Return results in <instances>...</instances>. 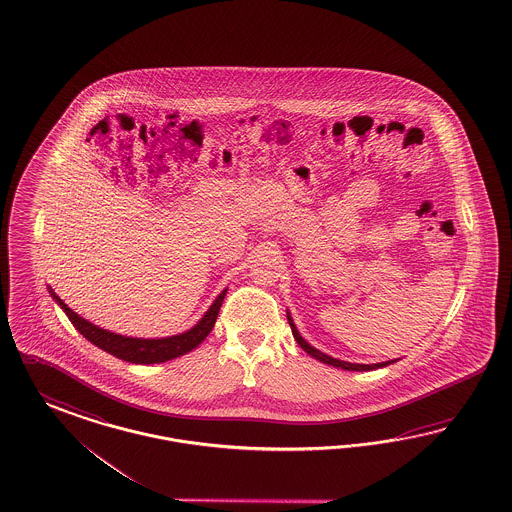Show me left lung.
Returning <instances> with one entry per match:
<instances>
[{
    "instance_id": "8db88e82",
    "label": "left lung",
    "mask_w": 512,
    "mask_h": 512,
    "mask_svg": "<svg viewBox=\"0 0 512 512\" xmlns=\"http://www.w3.org/2000/svg\"><path fill=\"white\" fill-rule=\"evenodd\" d=\"M288 316V324H290V328H292V333H294V339L297 341V345L303 348L309 356H313L316 358L318 362L328 363V365H333V367H341V369H347V371H373V369H379V367H386V365H390V363H394V360H390V362H382V363H373V365H365V363H350L343 362V360H337V358H331L328 354H324V352H320V350H316V348L311 347L301 335H299V331H297L296 324H294V320H292V316L290 313H286Z\"/></svg>"
}]
</instances>
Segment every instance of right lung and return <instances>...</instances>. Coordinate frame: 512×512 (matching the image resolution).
<instances>
[{
  "mask_svg": "<svg viewBox=\"0 0 512 512\" xmlns=\"http://www.w3.org/2000/svg\"><path fill=\"white\" fill-rule=\"evenodd\" d=\"M50 296L64 309L71 324L81 331L92 345L113 354L124 362L147 365V363H162L179 358L182 354L198 347L199 343L215 328L216 316L222 307L226 290L216 297L215 303L209 307L207 313L203 314V318L192 330L173 335V337H164V339H137V337H124L113 331L101 330L98 326L90 324L88 320H84L83 316L73 313L52 290H50Z\"/></svg>",
  "mask_w": 512,
  "mask_h": 512,
  "instance_id": "add662e5",
  "label": "right lung"
}]
</instances>
